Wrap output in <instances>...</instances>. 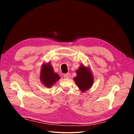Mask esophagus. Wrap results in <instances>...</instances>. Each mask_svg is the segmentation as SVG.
I'll return each mask as SVG.
<instances>
[{"mask_svg":"<svg viewBox=\"0 0 134 134\" xmlns=\"http://www.w3.org/2000/svg\"><path fill=\"white\" fill-rule=\"evenodd\" d=\"M70 76H71V74H70V73H66V74H64V75H63V77H64V79H68L70 78Z\"/></svg>","mask_w":134,"mask_h":134,"instance_id":"1","label":"esophagus"}]
</instances>
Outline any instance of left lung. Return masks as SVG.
<instances>
[{
	"mask_svg": "<svg viewBox=\"0 0 134 134\" xmlns=\"http://www.w3.org/2000/svg\"><path fill=\"white\" fill-rule=\"evenodd\" d=\"M77 76L74 80L77 86L82 92L91 87L93 80L90 71L83 66H81L76 71Z\"/></svg>",
	"mask_w": 134,
	"mask_h": 134,
	"instance_id": "left-lung-1",
	"label": "left lung"
}]
</instances>
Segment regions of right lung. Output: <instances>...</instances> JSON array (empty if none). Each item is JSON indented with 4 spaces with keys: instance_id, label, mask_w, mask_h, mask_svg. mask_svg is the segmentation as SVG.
Masks as SVG:
<instances>
[{
    "instance_id": "right-lung-1",
    "label": "right lung",
    "mask_w": 134,
    "mask_h": 134,
    "mask_svg": "<svg viewBox=\"0 0 134 134\" xmlns=\"http://www.w3.org/2000/svg\"><path fill=\"white\" fill-rule=\"evenodd\" d=\"M41 79L43 83L47 87H50L59 79L57 73H54L49 63L43 65L41 70Z\"/></svg>"
}]
</instances>
